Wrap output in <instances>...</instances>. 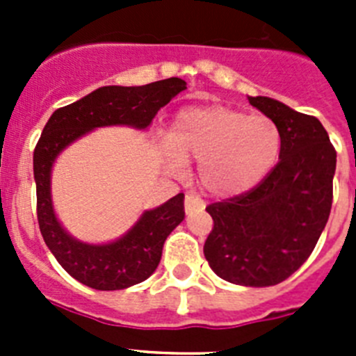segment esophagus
Returning <instances> with one entry per match:
<instances>
[{"label":"esophagus","instance_id":"34e87169","mask_svg":"<svg viewBox=\"0 0 356 356\" xmlns=\"http://www.w3.org/2000/svg\"><path fill=\"white\" fill-rule=\"evenodd\" d=\"M203 209H205V205H203V201H201L200 196H196L194 193H188L187 196H185V212L191 213Z\"/></svg>","mask_w":356,"mask_h":356}]
</instances>
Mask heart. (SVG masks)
I'll list each match as a JSON object with an SVG mask.
<instances>
[{
	"mask_svg": "<svg viewBox=\"0 0 356 356\" xmlns=\"http://www.w3.org/2000/svg\"><path fill=\"white\" fill-rule=\"evenodd\" d=\"M282 131L267 115H250L225 105L191 106L175 119L162 155L172 171L197 160L201 185L216 197L250 193L275 168Z\"/></svg>",
	"mask_w": 356,
	"mask_h": 356,
	"instance_id": "obj_1",
	"label": "heart"
}]
</instances>
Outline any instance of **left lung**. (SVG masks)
<instances>
[{"label": "left lung", "mask_w": 356, "mask_h": 356, "mask_svg": "<svg viewBox=\"0 0 356 356\" xmlns=\"http://www.w3.org/2000/svg\"><path fill=\"white\" fill-rule=\"evenodd\" d=\"M248 99L278 124L280 162L250 193L207 207L213 228L203 253L229 284L269 287L298 271L316 248L332 210L337 153L314 115L273 97Z\"/></svg>", "instance_id": "left-lung-1"}]
</instances>
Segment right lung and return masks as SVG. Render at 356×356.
Returning a JSON list of instances; mask_svg holds the SVG:
<instances>
[{
	"mask_svg": "<svg viewBox=\"0 0 356 356\" xmlns=\"http://www.w3.org/2000/svg\"><path fill=\"white\" fill-rule=\"evenodd\" d=\"M187 89L181 78L153 81L140 87L106 85L78 102L55 110L33 151L37 219L46 246L56 262L80 284L96 291H121L149 278L162 259V248L172 229L184 221V194L143 212L119 238L89 244L72 237L53 209L51 169L62 151L102 127L146 130L162 106Z\"/></svg>",
	"mask_w": 356,
	"mask_h": 356,
	"instance_id": "add662e5",
	"label": "right lung"
}]
</instances>
